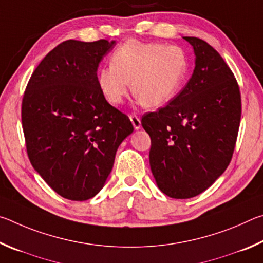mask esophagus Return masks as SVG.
I'll use <instances>...</instances> for the list:
<instances>
[{"mask_svg":"<svg viewBox=\"0 0 263 263\" xmlns=\"http://www.w3.org/2000/svg\"><path fill=\"white\" fill-rule=\"evenodd\" d=\"M130 119H131V122H132V124H133V127H135L136 130H139V128L141 127V121H140V118L138 117L137 115H130Z\"/></svg>","mask_w":263,"mask_h":263,"instance_id":"34e87169","label":"esophagus"}]
</instances>
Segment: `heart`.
<instances>
[{
	"mask_svg": "<svg viewBox=\"0 0 263 263\" xmlns=\"http://www.w3.org/2000/svg\"><path fill=\"white\" fill-rule=\"evenodd\" d=\"M188 70L184 51L176 45L130 39L117 48L111 65L97 77L100 90L114 105L122 104L130 91L142 104L160 106L179 91Z\"/></svg>",
	"mask_w": 263,
	"mask_h": 263,
	"instance_id": "1",
	"label": "heart"
}]
</instances>
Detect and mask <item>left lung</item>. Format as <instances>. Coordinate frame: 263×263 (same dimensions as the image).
I'll return each mask as SVG.
<instances>
[{
  "instance_id": "8db88e82",
  "label": "left lung",
  "mask_w": 263,
  "mask_h": 263,
  "mask_svg": "<svg viewBox=\"0 0 263 263\" xmlns=\"http://www.w3.org/2000/svg\"><path fill=\"white\" fill-rule=\"evenodd\" d=\"M183 38L195 51L193 75L166 106L141 118L151 137L152 174L159 189L177 199L202 194L225 172L241 118L232 70L206 42Z\"/></svg>"
}]
</instances>
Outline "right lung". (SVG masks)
Here are the masks:
<instances>
[{
	"instance_id": "1",
	"label": "right lung",
	"mask_w": 263,
	"mask_h": 263,
	"mask_svg": "<svg viewBox=\"0 0 263 263\" xmlns=\"http://www.w3.org/2000/svg\"><path fill=\"white\" fill-rule=\"evenodd\" d=\"M116 42H62L31 75L22 101L26 152L44 181L64 198L87 201L103 188L118 146L133 132L97 82Z\"/></svg>"
}]
</instances>
